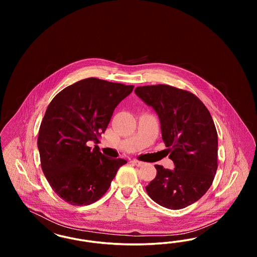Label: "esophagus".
Segmentation results:
<instances>
[{
  "label": "esophagus",
  "instance_id": "esophagus-1",
  "mask_svg": "<svg viewBox=\"0 0 257 257\" xmlns=\"http://www.w3.org/2000/svg\"><path fill=\"white\" fill-rule=\"evenodd\" d=\"M131 163L135 165V166H137V167H141L144 163L143 162H141V161H138V160H132L131 161Z\"/></svg>",
  "mask_w": 257,
  "mask_h": 257
}]
</instances>
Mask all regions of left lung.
<instances>
[{
    "instance_id": "8db88e82",
    "label": "left lung",
    "mask_w": 257,
    "mask_h": 257,
    "mask_svg": "<svg viewBox=\"0 0 257 257\" xmlns=\"http://www.w3.org/2000/svg\"><path fill=\"white\" fill-rule=\"evenodd\" d=\"M136 94L158 113L162 138L174 170L155 165L147 194L163 207L178 210L204 196L218 169V134L201 100L169 85L138 86Z\"/></svg>"
}]
</instances>
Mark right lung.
<instances>
[{
	"mask_svg": "<svg viewBox=\"0 0 257 257\" xmlns=\"http://www.w3.org/2000/svg\"><path fill=\"white\" fill-rule=\"evenodd\" d=\"M134 86L87 78L66 86L50 102L37 147L43 173L53 191L75 206L89 205L110 188L126 160L110 159L87 142H98L115 107Z\"/></svg>",
	"mask_w": 257,
	"mask_h": 257,
	"instance_id": "right-lung-1",
	"label": "right lung"
}]
</instances>
